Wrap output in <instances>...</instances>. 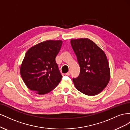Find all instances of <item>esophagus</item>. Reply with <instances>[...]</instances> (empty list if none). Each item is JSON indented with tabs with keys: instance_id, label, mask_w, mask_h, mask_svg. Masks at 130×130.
<instances>
[{
	"instance_id": "obj_1",
	"label": "esophagus",
	"mask_w": 130,
	"mask_h": 130,
	"mask_svg": "<svg viewBox=\"0 0 130 130\" xmlns=\"http://www.w3.org/2000/svg\"><path fill=\"white\" fill-rule=\"evenodd\" d=\"M66 74V75H68L69 76V75H70V74H71V72L69 71L68 73H67Z\"/></svg>"
}]
</instances>
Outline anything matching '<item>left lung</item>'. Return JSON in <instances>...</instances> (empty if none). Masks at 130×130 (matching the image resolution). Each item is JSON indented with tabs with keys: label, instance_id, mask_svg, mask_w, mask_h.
<instances>
[{
	"label": "left lung",
	"instance_id": "left-lung-1",
	"mask_svg": "<svg viewBox=\"0 0 130 130\" xmlns=\"http://www.w3.org/2000/svg\"><path fill=\"white\" fill-rule=\"evenodd\" d=\"M70 43L80 68L79 75L73 78L75 87L86 95H97L107 86L110 79L106 54L87 38L71 40Z\"/></svg>",
	"mask_w": 130,
	"mask_h": 130
}]
</instances>
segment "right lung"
Instances as JSON below:
<instances>
[{"instance_id": "right-lung-1", "label": "right lung", "mask_w": 130, "mask_h": 130, "mask_svg": "<svg viewBox=\"0 0 130 130\" xmlns=\"http://www.w3.org/2000/svg\"><path fill=\"white\" fill-rule=\"evenodd\" d=\"M62 44L61 40H48L27 50L20 72L29 89L42 95L52 91L60 83L62 76L55 58Z\"/></svg>"}]
</instances>
